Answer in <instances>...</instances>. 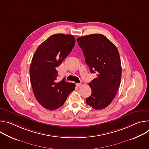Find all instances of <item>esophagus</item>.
Masks as SVG:
<instances>
[{"instance_id": "1", "label": "esophagus", "mask_w": 149, "mask_h": 149, "mask_svg": "<svg viewBox=\"0 0 149 149\" xmlns=\"http://www.w3.org/2000/svg\"><path fill=\"white\" fill-rule=\"evenodd\" d=\"M81 83H77L76 84V86H77V87H78V88H79V87H81Z\"/></svg>"}]
</instances>
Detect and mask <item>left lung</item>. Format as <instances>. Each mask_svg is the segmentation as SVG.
<instances>
[{"label":"left lung","instance_id":"left-lung-1","mask_svg":"<svg viewBox=\"0 0 149 149\" xmlns=\"http://www.w3.org/2000/svg\"><path fill=\"white\" fill-rule=\"evenodd\" d=\"M90 72L97 73L89 86L91 95L86 102L95 110L107 107L116 97L121 78L119 52L112 42L101 34H91L77 39Z\"/></svg>","mask_w":149,"mask_h":149}]
</instances>
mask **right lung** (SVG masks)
I'll use <instances>...</instances> for the list:
<instances>
[{"instance_id":"right-lung-1","label":"right lung","mask_w":149,"mask_h":149,"mask_svg":"<svg viewBox=\"0 0 149 149\" xmlns=\"http://www.w3.org/2000/svg\"><path fill=\"white\" fill-rule=\"evenodd\" d=\"M75 44L74 36L58 33L51 35L38 47L30 66V79L34 95L44 108L54 110L65 102L75 85L56 81V68L71 52Z\"/></svg>"}]
</instances>
